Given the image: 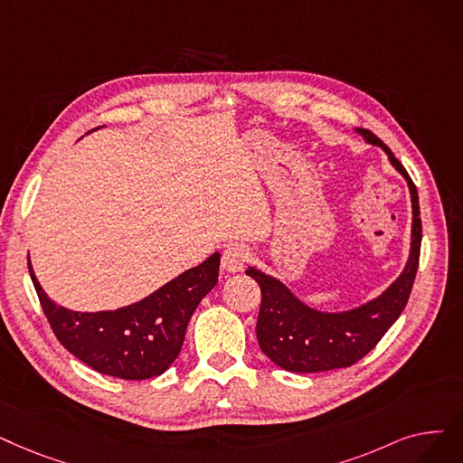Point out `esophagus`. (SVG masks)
<instances>
[{
  "mask_svg": "<svg viewBox=\"0 0 463 463\" xmlns=\"http://www.w3.org/2000/svg\"><path fill=\"white\" fill-rule=\"evenodd\" d=\"M250 260V253L242 246H227L223 251V257H221V267H223L225 272H240L244 269V265Z\"/></svg>",
  "mask_w": 463,
  "mask_h": 463,
  "instance_id": "obj_1",
  "label": "esophagus"
}]
</instances>
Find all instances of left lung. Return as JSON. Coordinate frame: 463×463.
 Masks as SVG:
<instances>
[{"instance_id":"1","label":"left lung","mask_w":463,"mask_h":463,"mask_svg":"<svg viewBox=\"0 0 463 463\" xmlns=\"http://www.w3.org/2000/svg\"><path fill=\"white\" fill-rule=\"evenodd\" d=\"M355 134L371 146H378L392 166L405 177L412 203L411 250L407 265L378 297L350 310L326 312L305 305L284 281L248 267L260 288V310L257 319V340L260 350L278 367L291 373H321L350 367L367 355L403 312L418 270L421 221L418 191L403 165L380 139L365 128Z\"/></svg>"}]
</instances>
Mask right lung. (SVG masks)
<instances>
[{"label": "right lung", "instance_id": "right-lung-1", "mask_svg": "<svg viewBox=\"0 0 463 463\" xmlns=\"http://www.w3.org/2000/svg\"><path fill=\"white\" fill-rule=\"evenodd\" d=\"M219 259L215 251L137 303L102 312L58 307L39 284L30 255L28 269L60 345L98 373L146 380L163 374L182 352L193 312L217 284Z\"/></svg>", "mask_w": 463, "mask_h": 463}]
</instances>
